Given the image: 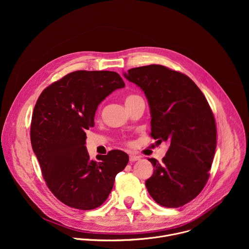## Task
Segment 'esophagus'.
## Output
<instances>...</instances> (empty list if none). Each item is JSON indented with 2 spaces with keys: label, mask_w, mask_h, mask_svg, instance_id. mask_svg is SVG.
Masks as SVG:
<instances>
[{
  "label": "esophagus",
  "mask_w": 249,
  "mask_h": 249,
  "mask_svg": "<svg viewBox=\"0 0 249 249\" xmlns=\"http://www.w3.org/2000/svg\"><path fill=\"white\" fill-rule=\"evenodd\" d=\"M129 159H130V161H136V160H139L141 159V157L136 156V155H134V154H131V155L129 156Z\"/></svg>",
  "instance_id": "34e87169"
}]
</instances>
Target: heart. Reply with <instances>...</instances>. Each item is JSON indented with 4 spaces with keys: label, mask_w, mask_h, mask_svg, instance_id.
<instances>
[{
    "label": "heart",
    "mask_w": 249,
    "mask_h": 249,
    "mask_svg": "<svg viewBox=\"0 0 249 249\" xmlns=\"http://www.w3.org/2000/svg\"><path fill=\"white\" fill-rule=\"evenodd\" d=\"M136 97H139V95H135V94H132V95H128V96L126 97V99H125V103L129 102L130 100H132V99H134V98H136Z\"/></svg>",
    "instance_id": "b5f03b06"
}]
</instances>
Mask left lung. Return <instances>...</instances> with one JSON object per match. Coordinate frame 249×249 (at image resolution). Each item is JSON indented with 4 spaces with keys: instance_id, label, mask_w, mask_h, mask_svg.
Returning <instances> with one entry per match:
<instances>
[{
    "instance_id": "8db88e82",
    "label": "left lung",
    "mask_w": 249,
    "mask_h": 249,
    "mask_svg": "<svg viewBox=\"0 0 249 249\" xmlns=\"http://www.w3.org/2000/svg\"><path fill=\"white\" fill-rule=\"evenodd\" d=\"M124 77L144 90L151 108V136L169 148L146 181L160 206L181 207L202 191L209 179L217 146V128L210 105L186 75L161 65L133 68Z\"/></svg>"
}]
</instances>
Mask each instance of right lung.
I'll list each match as a JSON object with an SVG mask.
<instances>
[{
	"label": "right lung",
	"mask_w": 249,
	"mask_h": 249,
	"mask_svg": "<svg viewBox=\"0 0 249 249\" xmlns=\"http://www.w3.org/2000/svg\"><path fill=\"white\" fill-rule=\"evenodd\" d=\"M124 87L115 72L76 71L47 87L34 106L33 152L48 188L69 207L92 210L102 205L116 174L129 161L128 155L119 150L90 160L85 146V130L93 127L98 104Z\"/></svg>",
	"instance_id": "1"
}]
</instances>
